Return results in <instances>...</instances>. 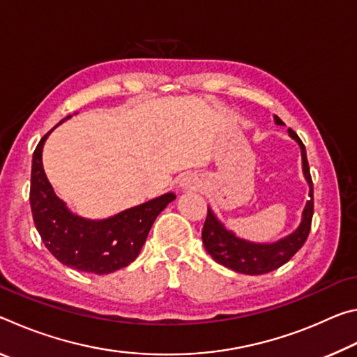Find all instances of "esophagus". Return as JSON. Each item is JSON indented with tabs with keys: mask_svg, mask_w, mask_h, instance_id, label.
<instances>
[{
	"mask_svg": "<svg viewBox=\"0 0 357 357\" xmlns=\"http://www.w3.org/2000/svg\"><path fill=\"white\" fill-rule=\"evenodd\" d=\"M192 184H193V181L190 178H183V181H181V187H184V189L190 187Z\"/></svg>",
	"mask_w": 357,
	"mask_h": 357,
	"instance_id": "obj_1",
	"label": "esophagus"
}]
</instances>
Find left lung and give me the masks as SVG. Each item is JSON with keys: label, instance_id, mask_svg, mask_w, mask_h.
<instances>
[{"label": "left lung", "instance_id": "1", "mask_svg": "<svg viewBox=\"0 0 357 357\" xmlns=\"http://www.w3.org/2000/svg\"><path fill=\"white\" fill-rule=\"evenodd\" d=\"M275 124L282 126L283 121L274 114ZM288 134L298 142L302 155V172L309 183L310 200L307 202L304 211H302V220L299 227L291 234H288L283 239L271 244H255L250 241L241 239L236 234L228 231L225 225L217 219L211 208H208L206 222H204L202 238L204 249L213 257L217 263L223 264L241 274L259 275L271 273L280 266L291 259V257L298 252L310 233L312 217H313V183L310 176L309 162H307L305 146L301 142V138L293 129H288Z\"/></svg>", "mask_w": 357, "mask_h": 357}]
</instances>
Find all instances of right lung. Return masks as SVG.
<instances>
[{
    "label": "right lung",
    "instance_id": "add662e5",
    "mask_svg": "<svg viewBox=\"0 0 357 357\" xmlns=\"http://www.w3.org/2000/svg\"><path fill=\"white\" fill-rule=\"evenodd\" d=\"M50 132L34 149L29 189L33 220L42 243L59 263L83 273L102 275L126 268L140 253L155 217L176 195L165 193L104 220L83 219L70 213L56 197L42 167V148Z\"/></svg>",
    "mask_w": 357,
    "mask_h": 357
}]
</instances>
